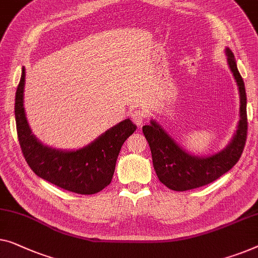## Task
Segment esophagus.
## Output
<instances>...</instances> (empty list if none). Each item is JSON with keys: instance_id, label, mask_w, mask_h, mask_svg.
I'll return each instance as SVG.
<instances>
[{"instance_id": "1", "label": "esophagus", "mask_w": 258, "mask_h": 258, "mask_svg": "<svg viewBox=\"0 0 258 258\" xmlns=\"http://www.w3.org/2000/svg\"><path fill=\"white\" fill-rule=\"evenodd\" d=\"M132 118L137 125H142L145 118H147V113L141 108H135V109L132 110Z\"/></svg>"}]
</instances>
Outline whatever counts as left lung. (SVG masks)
I'll return each mask as SVG.
<instances>
[{
  "label": "left lung",
  "instance_id": "left-lung-1",
  "mask_svg": "<svg viewBox=\"0 0 258 258\" xmlns=\"http://www.w3.org/2000/svg\"><path fill=\"white\" fill-rule=\"evenodd\" d=\"M225 52L240 93V121L225 149L211 156H194L182 149L156 120L142 128L150 147L157 177L173 191H187L213 182L228 172L243 152L248 132L247 95L234 53L229 47H226Z\"/></svg>",
  "mask_w": 258,
  "mask_h": 258
}]
</instances>
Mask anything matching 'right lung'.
I'll use <instances>...</instances> for the list:
<instances>
[{
  "instance_id": "obj_1",
  "label": "right lung",
  "mask_w": 258,
  "mask_h": 258,
  "mask_svg": "<svg viewBox=\"0 0 258 258\" xmlns=\"http://www.w3.org/2000/svg\"><path fill=\"white\" fill-rule=\"evenodd\" d=\"M25 69L15 98V118L20 145L28 165L38 177L78 194H94L110 184L116 159L126 138L137 126L130 118L121 121L78 150L44 145L33 135L23 106Z\"/></svg>"
}]
</instances>
